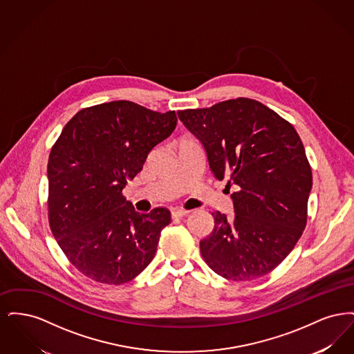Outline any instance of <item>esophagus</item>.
Segmentation results:
<instances>
[{
  "label": "esophagus",
  "instance_id": "34e87169",
  "mask_svg": "<svg viewBox=\"0 0 354 354\" xmlns=\"http://www.w3.org/2000/svg\"><path fill=\"white\" fill-rule=\"evenodd\" d=\"M188 214H189V211L180 209V208H174V209L171 211L172 218H182V216H185V215H188Z\"/></svg>",
  "mask_w": 354,
  "mask_h": 354
}]
</instances>
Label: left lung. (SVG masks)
<instances>
[{
	"mask_svg": "<svg viewBox=\"0 0 354 354\" xmlns=\"http://www.w3.org/2000/svg\"><path fill=\"white\" fill-rule=\"evenodd\" d=\"M207 152L209 169L234 185L235 215L212 212L201 241L204 261L228 280L250 281L274 270L303 235L312 169L295 127L260 102L236 98L178 111Z\"/></svg>",
	"mask_w": 354,
	"mask_h": 354,
	"instance_id": "1",
	"label": "left lung"
}]
</instances>
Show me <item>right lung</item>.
Wrapping results in <instances>:
<instances>
[{"instance_id": "add662e5", "label": "right lung", "mask_w": 354, "mask_h": 354, "mask_svg": "<svg viewBox=\"0 0 354 354\" xmlns=\"http://www.w3.org/2000/svg\"><path fill=\"white\" fill-rule=\"evenodd\" d=\"M176 122L175 111L109 102L78 111L54 143L48 162L49 224L62 252L84 276L120 286L151 263L171 214L165 207L139 214L122 189Z\"/></svg>"}]
</instances>
